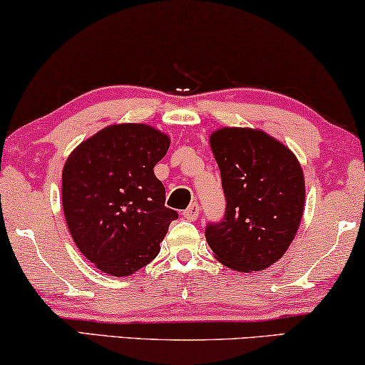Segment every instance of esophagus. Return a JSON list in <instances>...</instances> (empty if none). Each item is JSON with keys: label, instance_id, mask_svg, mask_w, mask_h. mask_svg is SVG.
<instances>
[{"label": "esophagus", "instance_id": "obj_1", "mask_svg": "<svg viewBox=\"0 0 365 365\" xmlns=\"http://www.w3.org/2000/svg\"><path fill=\"white\" fill-rule=\"evenodd\" d=\"M199 212H201V209H199V204L197 202H192L191 206H189L186 211L182 212V216L187 219V221H194V219H197Z\"/></svg>", "mask_w": 365, "mask_h": 365}]
</instances>
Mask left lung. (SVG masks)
<instances>
[{
	"label": "left lung",
	"mask_w": 365,
	"mask_h": 365,
	"mask_svg": "<svg viewBox=\"0 0 365 365\" xmlns=\"http://www.w3.org/2000/svg\"><path fill=\"white\" fill-rule=\"evenodd\" d=\"M221 171L226 214L207 224L214 256L234 271H262L291 246L306 184L291 149L261 129L221 128L209 138Z\"/></svg>",
	"instance_id": "obj_1"
}]
</instances>
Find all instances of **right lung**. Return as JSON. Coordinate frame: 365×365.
<instances>
[{"mask_svg":"<svg viewBox=\"0 0 365 365\" xmlns=\"http://www.w3.org/2000/svg\"><path fill=\"white\" fill-rule=\"evenodd\" d=\"M169 138L148 124L124 123L83 141L64 163L63 209L73 241L99 271L126 277L159 254L178 212L154 166Z\"/></svg>","mask_w":365,"mask_h":365,"instance_id":"obj_1","label":"right lung"}]
</instances>
